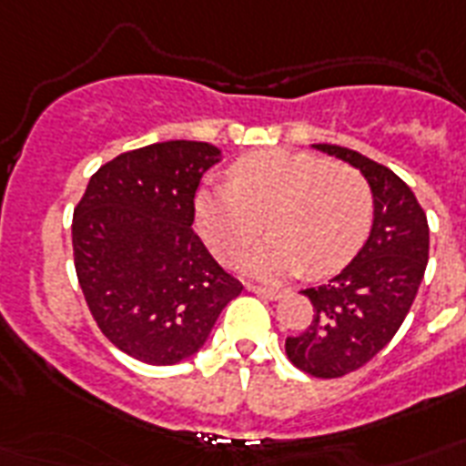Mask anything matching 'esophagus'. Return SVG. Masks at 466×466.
<instances>
[{"mask_svg": "<svg viewBox=\"0 0 466 466\" xmlns=\"http://www.w3.org/2000/svg\"><path fill=\"white\" fill-rule=\"evenodd\" d=\"M248 292H256V295H261L266 299H278L283 292L276 290V288H263V285H247Z\"/></svg>", "mask_w": 466, "mask_h": 466, "instance_id": "34e87169", "label": "esophagus"}]
</instances>
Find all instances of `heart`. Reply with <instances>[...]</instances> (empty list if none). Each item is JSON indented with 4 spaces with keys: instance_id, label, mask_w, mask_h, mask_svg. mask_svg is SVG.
Wrapping results in <instances>:
<instances>
[{
    "instance_id": "obj_1",
    "label": "heart",
    "mask_w": 466,
    "mask_h": 466,
    "mask_svg": "<svg viewBox=\"0 0 466 466\" xmlns=\"http://www.w3.org/2000/svg\"><path fill=\"white\" fill-rule=\"evenodd\" d=\"M229 174L232 183L198 190L196 227L212 254L229 261L266 218L268 239L239 258L247 276L283 280L305 268L329 276L368 237L372 193L355 168L278 147L241 157Z\"/></svg>"
}]
</instances>
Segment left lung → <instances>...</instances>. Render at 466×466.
I'll list each match as a JSON object with an SVG mask.
<instances>
[{
	"instance_id": "left-lung-1",
	"label": "left lung",
	"mask_w": 466,
	"mask_h": 466,
	"mask_svg": "<svg viewBox=\"0 0 466 466\" xmlns=\"http://www.w3.org/2000/svg\"><path fill=\"white\" fill-rule=\"evenodd\" d=\"M311 147L358 168L372 193L368 241L339 276L302 290L314 317L305 333L285 340L295 368L331 380L372 360L404 324L428 266V219L391 168L336 145Z\"/></svg>"
}]
</instances>
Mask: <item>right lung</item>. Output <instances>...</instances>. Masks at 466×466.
I'll use <instances>...</instances> for the list:
<instances>
[{"instance_id":"1","label":"right lung","mask_w":466,"mask_h":466,"mask_svg":"<svg viewBox=\"0 0 466 466\" xmlns=\"http://www.w3.org/2000/svg\"><path fill=\"white\" fill-rule=\"evenodd\" d=\"M215 145L155 142L91 176L72 219L75 268L98 329L147 365L196 355L241 292L190 225Z\"/></svg>"}]
</instances>
